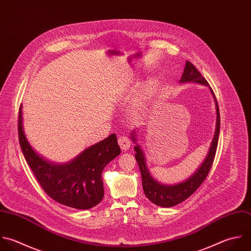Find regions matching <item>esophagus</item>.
<instances>
[{
    "mask_svg": "<svg viewBox=\"0 0 251 251\" xmlns=\"http://www.w3.org/2000/svg\"><path fill=\"white\" fill-rule=\"evenodd\" d=\"M118 145L120 146L121 150L122 151H127L130 149V146H131V142L129 140L128 137L126 136H121L118 138Z\"/></svg>",
    "mask_w": 251,
    "mask_h": 251,
    "instance_id": "1",
    "label": "esophagus"
}]
</instances>
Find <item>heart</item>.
Here are the masks:
<instances>
[{
    "label": "heart",
    "mask_w": 251,
    "mask_h": 251,
    "mask_svg": "<svg viewBox=\"0 0 251 251\" xmlns=\"http://www.w3.org/2000/svg\"><path fill=\"white\" fill-rule=\"evenodd\" d=\"M155 81H151V82H149L143 89V92H142V98L143 99H148L151 94L152 92L154 91L155 89Z\"/></svg>",
    "instance_id": "heart-1"
}]
</instances>
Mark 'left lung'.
<instances>
[{"instance_id": "8db88e82", "label": "left lung", "mask_w": 251, "mask_h": 251, "mask_svg": "<svg viewBox=\"0 0 251 251\" xmlns=\"http://www.w3.org/2000/svg\"><path fill=\"white\" fill-rule=\"evenodd\" d=\"M187 82H195L201 85H205L209 87L208 82L205 80L204 77L201 74V72L196 68V66L191 63L190 61H186L185 69L183 72V75L180 79V83H187ZM210 93L212 94V97L214 98L215 101V107H216V128L214 137L211 143V147L209 148L208 153L204 159V161L201 163V165L199 167V169L194 173L190 178L187 180L176 184V185H163L158 183L156 180L153 179L151 176L146 162V156L143 151V149L141 146L137 143V134L136 130H134L131 133V139L136 144L134 150L136 151L135 157L138 162V165L141 170L142 174V184L143 189L146 197L154 204L161 206V207H172L175 206L188 198H190L203 183L205 178L207 177L211 166L213 164V160L215 157L218 140H219V133H220V112H219V106L216 100V97L214 95V92L212 91L211 87H209Z\"/></svg>"}]
</instances>
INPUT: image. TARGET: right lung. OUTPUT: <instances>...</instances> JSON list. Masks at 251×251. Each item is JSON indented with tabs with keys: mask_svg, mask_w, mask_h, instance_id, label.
I'll return each instance as SVG.
<instances>
[{
	"mask_svg": "<svg viewBox=\"0 0 251 251\" xmlns=\"http://www.w3.org/2000/svg\"><path fill=\"white\" fill-rule=\"evenodd\" d=\"M18 137L23 155L45 193L56 202L76 209H90L103 199L101 173L120 154L115 134L91 146L67 163L55 164L38 155L23 131L22 107L18 113Z\"/></svg>",
	"mask_w": 251,
	"mask_h": 251,
	"instance_id": "right-lung-1",
	"label": "right lung"
}]
</instances>
